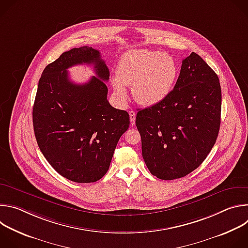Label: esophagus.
Segmentation results:
<instances>
[{
  "mask_svg": "<svg viewBox=\"0 0 248 248\" xmlns=\"http://www.w3.org/2000/svg\"><path fill=\"white\" fill-rule=\"evenodd\" d=\"M129 117H130V124L132 125L135 124V118H136V114L134 111H130L129 112Z\"/></svg>",
  "mask_w": 248,
  "mask_h": 248,
  "instance_id": "1",
  "label": "esophagus"
}]
</instances>
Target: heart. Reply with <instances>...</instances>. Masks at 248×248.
<instances>
[{"instance_id":"heart-1","label":"heart","mask_w":248,"mask_h":248,"mask_svg":"<svg viewBox=\"0 0 248 248\" xmlns=\"http://www.w3.org/2000/svg\"><path fill=\"white\" fill-rule=\"evenodd\" d=\"M117 77L112 78L115 93L127 97L125 86L132 87L135 100L143 106H154L169 97L178 79L179 67L167 53L147 49L125 52L117 65Z\"/></svg>"}]
</instances>
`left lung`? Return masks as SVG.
I'll use <instances>...</instances> for the list:
<instances>
[{"mask_svg": "<svg viewBox=\"0 0 248 248\" xmlns=\"http://www.w3.org/2000/svg\"><path fill=\"white\" fill-rule=\"evenodd\" d=\"M221 107L218 76L192 52L169 97L137 112L135 124L150 172L170 181L198 168L216 142Z\"/></svg>", "mask_w": 248, "mask_h": 248, "instance_id": "left-lung-1", "label": "left lung"}]
</instances>
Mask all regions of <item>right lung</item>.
Returning <instances> with one entry per match:
<instances>
[{
  "instance_id": "1",
  "label": "right lung",
  "mask_w": 248,
  "mask_h": 248,
  "mask_svg": "<svg viewBox=\"0 0 248 248\" xmlns=\"http://www.w3.org/2000/svg\"><path fill=\"white\" fill-rule=\"evenodd\" d=\"M93 65L96 77L83 85L69 79L67 68ZM110 72L100 52L83 46L62 53L39 79L33 105V127L38 146L63 178L94 183L108 171L116 146L129 126V115L107 100Z\"/></svg>"
}]
</instances>
